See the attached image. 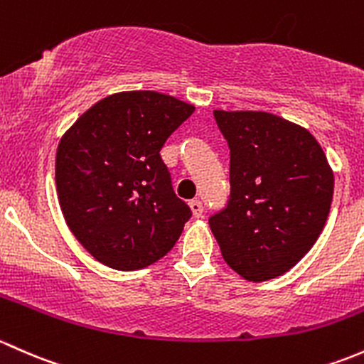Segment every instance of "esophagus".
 Wrapping results in <instances>:
<instances>
[{"instance_id": "esophagus-1", "label": "esophagus", "mask_w": 364, "mask_h": 364, "mask_svg": "<svg viewBox=\"0 0 364 364\" xmlns=\"http://www.w3.org/2000/svg\"><path fill=\"white\" fill-rule=\"evenodd\" d=\"M189 207H191V210H193V215L194 217H201V215H203V203H201L200 200H193L189 203Z\"/></svg>"}]
</instances>
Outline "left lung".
Returning <instances> with one entry per match:
<instances>
[{
	"mask_svg": "<svg viewBox=\"0 0 364 364\" xmlns=\"http://www.w3.org/2000/svg\"><path fill=\"white\" fill-rule=\"evenodd\" d=\"M230 147V198L208 224L243 279L284 275L319 238L333 171L316 138L268 112H213Z\"/></svg>",
	"mask_w": 364,
	"mask_h": 364,
	"instance_id": "obj_1",
	"label": "left lung"
}]
</instances>
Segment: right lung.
<instances>
[{
    "label": "right lung",
    "mask_w": 364,
    "mask_h": 364,
    "mask_svg": "<svg viewBox=\"0 0 364 364\" xmlns=\"http://www.w3.org/2000/svg\"><path fill=\"white\" fill-rule=\"evenodd\" d=\"M193 105L154 91L112 95L61 138L55 187L71 233L100 263L140 269L166 256L191 219L161 157Z\"/></svg>",
    "instance_id": "1"
}]
</instances>
